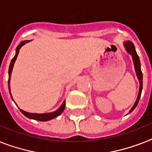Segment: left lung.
<instances>
[{"instance_id": "8db88e82", "label": "left lung", "mask_w": 152, "mask_h": 152, "mask_svg": "<svg viewBox=\"0 0 152 152\" xmlns=\"http://www.w3.org/2000/svg\"><path fill=\"white\" fill-rule=\"evenodd\" d=\"M123 45L125 47V49L126 50V52L132 56V59H133V61H134V69H135V72H136L137 76V79L138 80H139V83H140V88H139L138 96L137 97L136 102H135L134 104L133 105L131 109L129 110V113H128V114H129V113H131V112L135 109V108H136L138 102H139V100H140L143 87V75L142 72H141V69H140V59H139V57H138L137 54L134 44H133L131 41H129V40H126V41H125L123 43Z\"/></svg>"}]
</instances>
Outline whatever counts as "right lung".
I'll list each match as a JSON object with an SVG mask.
<instances>
[{"instance_id": "1", "label": "right lung", "mask_w": 152, "mask_h": 152, "mask_svg": "<svg viewBox=\"0 0 152 152\" xmlns=\"http://www.w3.org/2000/svg\"><path fill=\"white\" fill-rule=\"evenodd\" d=\"M31 40H23L19 44V45H18V47L16 48L15 50V55L14 56V58L12 59V61H11V63H10L9 65V69H8V90H9V93L10 95H11V97H12V99L14 101L13 99V97L12 96V93H11V87H10V80H11V75H12V69H13V67H14V64L16 61V58H17V57H18V52H19V50H20V48L25 45V44H26V43H29ZM65 101H64L63 103L61 104V105L59 107L56 111L52 112H48V113H30V112H26V111L23 110V109H20L21 112L25 116H26L27 118H29V119H35V120H38V121H43V122H45V121H48L50 120V119H55L56 117H58V115L63 112L64 109H65Z\"/></svg>"}]
</instances>
